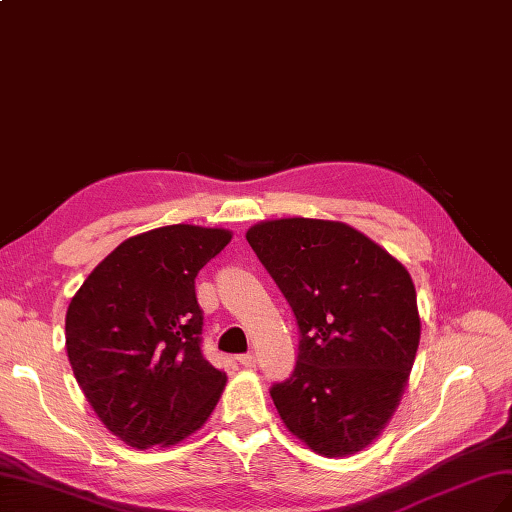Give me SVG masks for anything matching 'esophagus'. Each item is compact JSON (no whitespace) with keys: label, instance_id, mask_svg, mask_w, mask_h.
<instances>
[{"label":"esophagus","instance_id":"esophagus-1","mask_svg":"<svg viewBox=\"0 0 512 512\" xmlns=\"http://www.w3.org/2000/svg\"><path fill=\"white\" fill-rule=\"evenodd\" d=\"M238 361H240V365H244V368H248V370L257 368V357L255 355H240Z\"/></svg>","mask_w":512,"mask_h":512}]
</instances>
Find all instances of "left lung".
Returning <instances> with one entry per match:
<instances>
[{
    "instance_id": "left-lung-1",
    "label": "left lung",
    "mask_w": 512,
    "mask_h": 512,
    "mask_svg": "<svg viewBox=\"0 0 512 512\" xmlns=\"http://www.w3.org/2000/svg\"><path fill=\"white\" fill-rule=\"evenodd\" d=\"M246 240L300 329L294 374L270 389L285 428L329 458L365 450L396 413L419 346L409 270L339 220H264Z\"/></svg>"
}]
</instances>
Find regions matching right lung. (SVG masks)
<instances>
[{"label":"right lung","mask_w":512,"mask_h":512,"mask_svg":"<svg viewBox=\"0 0 512 512\" xmlns=\"http://www.w3.org/2000/svg\"><path fill=\"white\" fill-rule=\"evenodd\" d=\"M229 229L168 225L121 242L88 274L64 320L75 381L112 435L170 448L216 409L227 374L201 355L194 279Z\"/></svg>","instance_id":"right-lung-1"}]
</instances>
